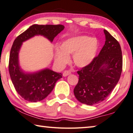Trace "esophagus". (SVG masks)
Returning a JSON list of instances; mask_svg holds the SVG:
<instances>
[{
	"mask_svg": "<svg viewBox=\"0 0 133 133\" xmlns=\"http://www.w3.org/2000/svg\"><path fill=\"white\" fill-rule=\"evenodd\" d=\"M71 74V72L70 71H65L64 73H63V76L64 77H66L68 76V75H70Z\"/></svg>",
	"mask_w": 133,
	"mask_h": 133,
	"instance_id": "1",
	"label": "esophagus"
}]
</instances>
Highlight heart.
I'll return each mask as SVG.
<instances>
[{
	"label": "heart",
	"mask_w": 133,
	"mask_h": 133,
	"mask_svg": "<svg viewBox=\"0 0 133 133\" xmlns=\"http://www.w3.org/2000/svg\"><path fill=\"white\" fill-rule=\"evenodd\" d=\"M99 44L95 38L87 36L72 37L65 40L61 47L55 48V59L61 66H64L69 61V55H72V61L79 68L90 64L96 55Z\"/></svg>",
	"instance_id": "heart-1"
}]
</instances>
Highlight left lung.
Segmentation results:
<instances>
[{
    "label": "left lung",
    "instance_id": "8db88e82",
    "mask_svg": "<svg viewBox=\"0 0 133 133\" xmlns=\"http://www.w3.org/2000/svg\"><path fill=\"white\" fill-rule=\"evenodd\" d=\"M105 43L99 55L88 66L78 71V83L74 89L81 103L93 105L104 101L113 90L121 77L122 51L119 43L103 30Z\"/></svg>",
    "mask_w": 133,
    "mask_h": 133
}]
</instances>
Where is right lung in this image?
I'll use <instances>...</instances> for the list:
<instances>
[{
    "mask_svg": "<svg viewBox=\"0 0 133 133\" xmlns=\"http://www.w3.org/2000/svg\"><path fill=\"white\" fill-rule=\"evenodd\" d=\"M64 28L62 25L34 24L14 40L9 55L10 77L17 93L28 102H37L45 99L53 90L56 81L62 78V74L48 68L34 72L24 71L19 61L22 43L36 36H43L52 43Z\"/></svg>",
    "mask_w": 133,
    "mask_h": 133,
    "instance_id": "obj_1",
    "label": "right lung"
}]
</instances>
